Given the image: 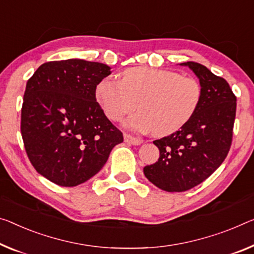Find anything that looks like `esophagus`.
Returning a JSON list of instances; mask_svg holds the SVG:
<instances>
[{"label": "esophagus", "instance_id": "obj_1", "mask_svg": "<svg viewBox=\"0 0 254 254\" xmlns=\"http://www.w3.org/2000/svg\"><path fill=\"white\" fill-rule=\"evenodd\" d=\"M124 138L125 142L128 144H132V145H139V144L143 143L142 139L138 137H134V136H131L129 134H124Z\"/></svg>", "mask_w": 254, "mask_h": 254}]
</instances>
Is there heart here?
I'll return each instance as SVG.
<instances>
[{
  "label": "heart",
  "mask_w": 254,
  "mask_h": 254,
  "mask_svg": "<svg viewBox=\"0 0 254 254\" xmlns=\"http://www.w3.org/2000/svg\"><path fill=\"white\" fill-rule=\"evenodd\" d=\"M95 97L109 119L119 122L138 108L125 127L167 136L192 118L201 100V86L195 78L170 70L136 67L126 70L120 81L101 80Z\"/></svg>",
  "instance_id": "obj_1"
}]
</instances>
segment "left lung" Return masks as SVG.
Segmentation results:
<instances>
[{
	"mask_svg": "<svg viewBox=\"0 0 254 254\" xmlns=\"http://www.w3.org/2000/svg\"><path fill=\"white\" fill-rule=\"evenodd\" d=\"M200 80L196 111L181 129L154 140L160 157L144 167V175L166 192H185L205 181L231 149L236 96L224 78L196 62H184Z\"/></svg>",
	"mask_w": 254,
	"mask_h": 254,
	"instance_id": "1",
	"label": "left lung"
}]
</instances>
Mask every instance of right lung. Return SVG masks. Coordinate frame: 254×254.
Masks as SVG:
<instances>
[{
  "mask_svg": "<svg viewBox=\"0 0 254 254\" xmlns=\"http://www.w3.org/2000/svg\"><path fill=\"white\" fill-rule=\"evenodd\" d=\"M110 67L81 59L43 64L27 81L21 135L38 174L54 184H83L102 169L123 132L96 102Z\"/></svg>",
  "mask_w": 254,
  "mask_h": 254,
  "instance_id": "1",
  "label": "right lung"
}]
</instances>
